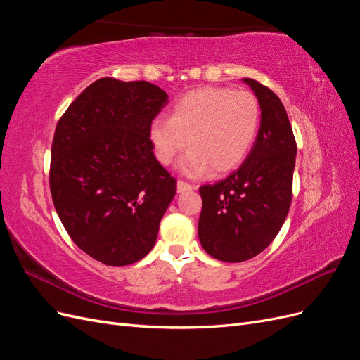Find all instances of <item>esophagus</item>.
Instances as JSON below:
<instances>
[{"label": "esophagus", "mask_w": 360, "mask_h": 360, "mask_svg": "<svg viewBox=\"0 0 360 360\" xmlns=\"http://www.w3.org/2000/svg\"><path fill=\"white\" fill-rule=\"evenodd\" d=\"M195 186H192V184H189V183H186V181H183V180H179L177 181V192L179 193H183V192H186V191H192Z\"/></svg>", "instance_id": "1"}]
</instances>
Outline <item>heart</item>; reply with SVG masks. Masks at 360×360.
Returning a JSON list of instances; mask_svg holds the SVG:
<instances>
[{
	"label": "heart",
	"mask_w": 360,
	"mask_h": 360,
	"mask_svg": "<svg viewBox=\"0 0 360 360\" xmlns=\"http://www.w3.org/2000/svg\"><path fill=\"white\" fill-rule=\"evenodd\" d=\"M259 115L252 93L205 86L181 96L168 118L156 117L148 136L162 165H171L188 146L191 150L180 162L186 176L198 177L210 169L222 174L248 156L258 134Z\"/></svg>",
	"instance_id": "obj_1"
}]
</instances>
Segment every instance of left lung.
<instances>
[{"mask_svg":"<svg viewBox=\"0 0 360 360\" xmlns=\"http://www.w3.org/2000/svg\"><path fill=\"white\" fill-rule=\"evenodd\" d=\"M243 82L255 93L261 110L255 143L240 168L200 188L201 246L226 263L254 258L274 242L290 210L297 153L279 97L255 79Z\"/></svg>","mask_w":360,"mask_h":360,"instance_id":"obj_1","label":"left lung"}]
</instances>
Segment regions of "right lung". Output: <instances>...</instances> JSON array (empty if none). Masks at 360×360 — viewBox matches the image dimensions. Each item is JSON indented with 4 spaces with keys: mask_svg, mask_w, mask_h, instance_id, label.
Returning <instances> with one entry per match:
<instances>
[{
    "mask_svg": "<svg viewBox=\"0 0 360 360\" xmlns=\"http://www.w3.org/2000/svg\"><path fill=\"white\" fill-rule=\"evenodd\" d=\"M168 94L147 81L102 78L63 114L51 150L49 184L72 240L106 266L153 249L176 179L153 155L148 130Z\"/></svg>",
    "mask_w": 360,
    "mask_h": 360,
    "instance_id": "add662e5",
    "label": "right lung"
}]
</instances>
